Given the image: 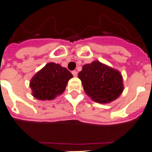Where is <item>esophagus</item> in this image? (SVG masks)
Masks as SVG:
<instances>
[{
	"label": "esophagus",
	"mask_w": 152,
	"mask_h": 152,
	"mask_svg": "<svg viewBox=\"0 0 152 152\" xmlns=\"http://www.w3.org/2000/svg\"><path fill=\"white\" fill-rule=\"evenodd\" d=\"M72 74L73 75V76H75V77H76V76H77V75H78L77 71H76V70H73V71L72 72Z\"/></svg>",
	"instance_id": "esophagus-1"
}]
</instances>
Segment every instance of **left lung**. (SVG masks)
I'll list each match as a JSON object with an SVG mask.
<instances>
[{"label":"left lung","instance_id":"1","mask_svg":"<svg viewBox=\"0 0 152 152\" xmlns=\"http://www.w3.org/2000/svg\"><path fill=\"white\" fill-rule=\"evenodd\" d=\"M78 77L82 81L87 95L96 102H111L117 99L124 90L120 72L99 61L85 64Z\"/></svg>","mask_w":152,"mask_h":152}]
</instances>
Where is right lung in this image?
<instances>
[{
    "label": "right lung",
    "mask_w": 152,
    "mask_h": 152,
    "mask_svg": "<svg viewBox=\"0 0 152 152\" xmlns=\"http://www.w3.org/2000/svg\"><path fill=\"white\" fill-rule=\"evenodd\" d=\"M73 75L65 67L54 62L47 64L29 82L32 95L39 100H53L65 90Z\"/></svg>",
    "instance_id": "1"
}]
</instances>
